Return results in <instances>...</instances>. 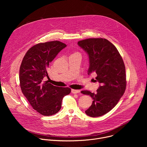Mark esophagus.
Listing matches in <instances>:
<instances>
[{
  "label": "esophagus",
  "instance_id": "obj_1",
  "mask_svg": "<svg viewBox=\"0 0 147 147\" xmlns=\"http://www.w3.org/2000/svg\"><path fill=\"white\" fill-rule=\"evenodd\" d=\"M71 92L73 94H78L80 92V90H71Z\"/></svg>",
  "mask_w": 147,
  "mask_h": 147
}]
</instances>
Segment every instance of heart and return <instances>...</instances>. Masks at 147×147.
Masks as SVG:
<instances>
[{
    "instance_id": "1",
    "label": "heart",
    "mask_w": 147,
    "mask_h": 147,
    "mask_svg": "<svg viewBox=\"0 0 147 147\" xmlns=\"http://www.w3.org/2000/svg\"><path fill=\"white\" fill-rule=\"evenodd\" d=\"M76 53H74V54H76Z\"/></svg>"
}]
</instances>
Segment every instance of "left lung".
<instances>
[{
	"instance_id": "obj_1",
	"label": "left lung",
	"mask_w": 147,
	"mask_h": 147,
	"mask_svg": "<svg viewBox=\"0 0 147 147\" xmlns=\"http://www.w3.org/2000/svg\"><path fill=\"white\" fill-rule=\"evenodd\" d=\"M78 45L88 55V74L95 73V81L100 84L95 94L87 90L81 91L93 99L86 113L93 117L101 116L116 105L125 92L126 76L124 63L116 48L107 39H86L78 41Z\"/></svg>"
}]
</instances>
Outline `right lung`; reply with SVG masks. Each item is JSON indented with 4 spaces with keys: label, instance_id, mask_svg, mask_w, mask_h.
<instances>
[{
    "label": "right lung",
    "instance_id": "1",
    "mask_svg": "<svg viewBox=\"0 0 147 147\" xmlns=\"http://www.w3.org/2000/svg\"><path fill=\"white\" fill-rule=\"evenodd\" d=\"M67 45L58 40L39 43L26 53L20 67L21 90L32 108L44 116L57 113L61 101L71 89L56 87L44 81L47 69L58 53Z\"/></svg>",
    "mask_w": 147,
    "mask_h": 147
}]
</instances>
